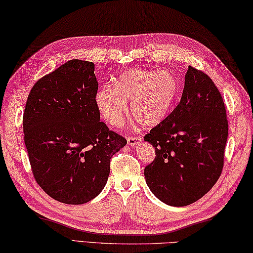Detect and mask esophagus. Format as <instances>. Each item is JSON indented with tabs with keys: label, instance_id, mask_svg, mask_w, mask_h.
<instances>
[{
	"label": "esophagus",
	"instance_id": "esophagus-1",
	"mask_svg": "<svg viewBox=\"0 0 253 253\" xmlns=\"http://www.w3.org/2000/svg\"><path fill=\"white\" fill-rule=\"evenodd\" d=\"M142 139L140 136H128L127 137V144L130 146H136L137 144H140V142Z\"/></svg>",
	"mask_w": 253,
	"mask_h": 253
}]
</instances>
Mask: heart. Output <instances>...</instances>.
<instances>
[{
  "label": "heart",
  "mask_w": 253,
  "mask_h": 253,
  "mask_svg": "<svg viewBox=\"0 0 253 253\" xmlns=\"http://www.w3.org/2000/svg\"><path fill=\"white\" fill-rule=\"evenodd\" d=\"M177 91L178 82L169 71L135 68L125 71L113 84L100 89L96 104L109 125L119 126L130 102L135 122L153 127L168 118Z\"/></svg>",
  "instance_id": "1"
}]
</instances>
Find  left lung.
Instances as JSON below:
<instances>
[{"mask_svg":"<svg viewBox=\"0 0 253 253\" xmlns=\"http://www.w3.org/2000/svg\"><path fill=\"white\" fill-rule=\"evenodd\" d=\"M227 137L220 92L206 74L188 66L180 102L144 136L156 155L144 169L151 192L174 207L198 201L221 174Z\"/></svg>","mask_w":253,"mask_h":253,"instance_id":"8db88e82","label":"left lung"}]
</instances>
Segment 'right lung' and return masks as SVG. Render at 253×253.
<instances>
[{
    "label": "right lung",
    "instance_id": "1",
    "mask_svg": "<svg viewBox=\"0 0 253 253\" xmlns=\"http://www.w3.org/2000/svg\"><path fill=\"white\" fill-rule=\"evenodd\" d=\"M94 64L69 60L33 85L23 116L33 175L51 198L82 205L101 193L125 137L100 121Z\"/></svg>",
    "mask_w": 253,
    "mask_h": 253
}]
</instances>
